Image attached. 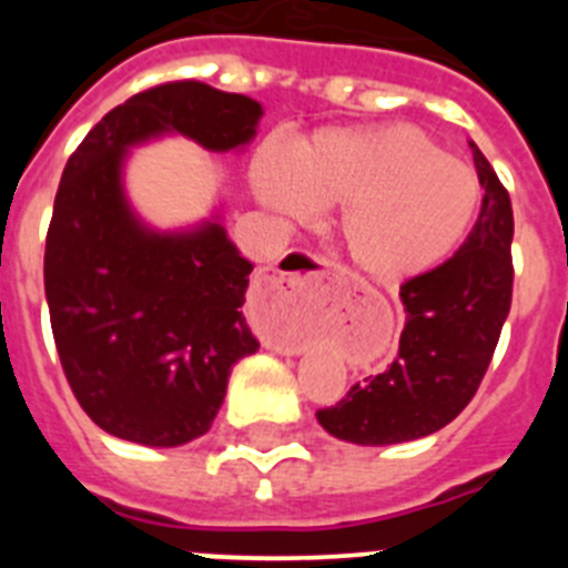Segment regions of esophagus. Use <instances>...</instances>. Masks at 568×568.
<instances>
[{
  "mask_svg": "<svg viewBox=\"0 0 568 568\" xmlns=\"http://www.w3.org/2000/svg\"><path fill=\"white\" fill-rule=\"evenodd\" d=\"M321 275H327L324 261L307 253H295L290 255V264H281L264 275L258 295L281 313H301L310 307Z\"/></svg>",
  "mask_w": 568,
  "mask_h": 568,
  "instance_id": "1",
  "label": "esophagus"
}]
</instances>
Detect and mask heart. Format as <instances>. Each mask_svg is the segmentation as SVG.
Listing matches in <instances>:
<instances>
[{
    "label": "heart",
    "mask_w": 568,
    "mask_h": 568,
    "mask_svg": "<svg viewBox=\"0 0 568 568\" xmlns=\"http://www.w3.org/2000/svg\"><path fill=\"white\" fill-rule=\"evenodd\" d=\"M250 184L290 222L341 207L338 247L369 284H404L444 264L480 207L478 173L409 124L321 128L290 155L270 144L253 159Z\"/></svg>",
    "instance_id": "obj_1"
}]
</instances>
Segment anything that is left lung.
Returning a JSON list of instances; mask_svg holds the SVG:
<instances>
[{
    "label": "left lung",
    "instance_id": "left-lung-1",
    "mask_svg": "<svg viewBox=\"0 0 568 568\" xmlns=\"http://www.w3.org/2000/svg\"><path fill=\"white\" fill-rule=\"evenodd\" d=\"M469 148L484 187L478 222L446 264L400 284L406 324L395 361L315 413L333 438L358 446L426 438L478 393L511 307L515 219L486 155Z\"/></svg>",
    "mask_w": 568,
    "mask_h": 568
}]
</instances>
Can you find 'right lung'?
<instances>
[{
    "mask_svg": "<svg viewBox=\"0 0 568 568\" xmlns=\"http://www.w3.org/2000/svg\"><path fill=\"white\" fill-rule=\"evenodd\" d=\"M261 115L241 93L159 84L110 110L64 164L44 298L70 389L108 435L159 449L202 438L233 364L258 349L241 318L253 264L230 241L224 207L187 227H153L124 187L130 155L164 135L241 153Z\"/></svg>",
    "mask_w": 568,
    "mask_h": 568,
    "instance_id": "1",
    "label": "right lung"
}]
</instances>
